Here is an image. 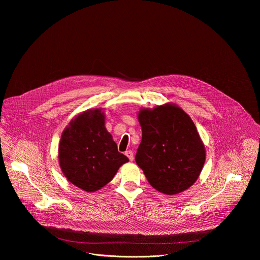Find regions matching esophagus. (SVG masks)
Returning a JSON list of instances; mask_svg holds the SVG:
<instances>
[{
	"label": "esophagus",
	"mask_w": 260,
	"mask_h": 260,
	"mask_svg": "<svg viewBox=\"0 0 260 260\" xmlns=\"http://www.w3.org/2000/svg\"><path fill=\"white\" fill-rule=\"evenodd\" d=\"M125 155L129 158V160H130V161H133V159H134V155H133V152H132L131 150L126 151V152H125Z\"/></svg>",
	"instance_id": "1"
}]
</instances>
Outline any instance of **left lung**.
<instances>
[{"label":"left lung","instance_id":"1","mask_svg":"<svg viewBox=\"0 0 260 260\" xmlns=\"http://www.w3.org/2000/svg\"><path fill=\"white\" fill-rule=\"evenodd\" d=\"M142 140L135 161L150 185L167 195L180 193L198 179L205 147L196 126L180 107L164 104L141 109Z\"/></svg>","mask_w":260,"mask_h":260}]
</instances>
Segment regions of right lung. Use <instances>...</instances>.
<instances>
[{
  "instance_id": "1",
  "label": "right lung",
  "mask_w": 260,
  "mask_h": 260,
  "mask_svg": "<svg viewBox=\"0 0 260 260\" xmlns=\"http://www.w3.org/2000/svg\"><path fill=\"white\" fill-rule=\"evenodd\" d=\"M129 159L118 152L105 127L102 109H91L76 116L62 133L59 163L65 177L87 192L109 183L120 166Z\"/></svg>"
}]
</instances>
